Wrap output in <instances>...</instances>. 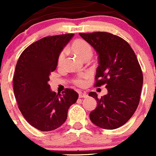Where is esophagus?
Segmentation results:
<instances>
[{"instance_id":"1","label":"esophagus","mask_w":156,"mask_h":156,"mask_svg":"<svg viewBox=\"0 0 156 156\" xmlns=\"http://www.w3.org/2000/svg\"><path fill=\"white\" fill-rule=\"evenodd\" d=\"M87 96H88V95H87L86 93H82V92H80V93H79L80 98H87Z\"/></svg>"}]
</instances>
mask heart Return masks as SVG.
<instances>
[{
    "label": "heart",
    "mask_w": 156,
    "mask_h": 156,
    "mask_svg": "<svg viewBox=\"0 0 156 156\" xmlns=\"http://www.w3.org/2000/svg\"><path fill=\"white\" fill-rule=\"evenodd\" d=\"M71 50L80 58H81L83 60H87V59H90L92 57V56H93V48H92L91 45L87 41L82 39L76 40V41H74L72 45H71ZM66 51L64 50L59 55L58 61H57L59 66H63V63H64L65 58H66ZM87 78V76L86 75L80 76L77 77L76 79H75L74 83L76 85L80 86V87H82V86H83L85 84L86 79Z\"/></svg>",
    "instance_id": "obj_1"
}]
</instances>
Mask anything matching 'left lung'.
Listing matches in <instances>:
<instances>
[{"label": "left lung", "mask_w": 156, "mask_h": 156, "mask_svg": "<svg viewBox=\"0 0 156 156\" xmlns=\"http://www.w3.org/2000/svg\"><path fill=\"white\" fill-rule=\"evenodd\" d=\"M80 35L98 55L96 86L106 84L108 91L100 99L95 92L89 93L97 101L90 119L99 128L115 129L127 122L139 106L143 83L140 65L129 44L119 37L106 32Z\"/></svg>", "instance_id": "obj_1"}]
</instances>
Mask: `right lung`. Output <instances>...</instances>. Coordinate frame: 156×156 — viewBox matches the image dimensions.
I'll list each match as a JSON object with an SVG mask.
<instances>
[{
    "mask_svg": "<svg viewBox=\"0 0 156 156\" xmlns=\"http://www.w3.org/2000/svg\"><path fill=\"white\" fill-rule=\"evenodd\" d=\"M73 34L47 37L27 47L16 65L13 86L18 108L25 119L40 131H52L61 126L69 106L78 93L66 89L62 94L50 89L51 72L57 69L59 55Z\"/></svg>",
    "mask_w": 156,
    "mask_h": 156,
    "instance_id": "1",
    "label": "right lung"
}]
</instances>
